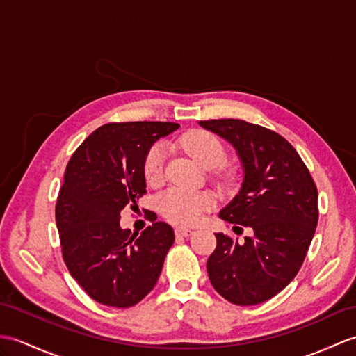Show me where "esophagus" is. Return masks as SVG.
<instances>
[{
  "mask_svg": "<svg viewBox=\"0 0 356 356\" xmlns=\"http://www.w3.org/2000/svg\"><path fill=\"white\" fill-rule=\"evenodd\" d=\"M194 234L193 229H188V227H177L176 229V235L179 236H191Z\"/></svg>",
  "mask_w": 356,
  "mask_h": 356,
  "instance_id": "1",
  "label": "esophagus"
}]
</instances>
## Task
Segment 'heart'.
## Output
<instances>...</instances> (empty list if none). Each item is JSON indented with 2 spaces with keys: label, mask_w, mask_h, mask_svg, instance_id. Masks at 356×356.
<instances>
[{
  "label": "heart",
  "mask_w": 356,
  "mask_h": 356,
  "mask_svg": "<svg viewBox=\"0 0 356 356\" xmlns=\"http://www.w3.org/2000/svg\"><path fill=\"white\" fill-rule=\"evenodd\" d=\"M180 145L206 170L217 168L226 161V150L221 140L208 131H189L180 139ZM168 150L165 144H156L148 152L144 172L148 184L156 185L163 179ZM213 198L209 194L188 191L184 188H171L159 200V208L165 218L177 225H194L202 213L212 208Z\"/></svg>",
  "instance_id": "heart-1"
}]
</instances>
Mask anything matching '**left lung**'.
Returning <instances> with one entry per match:
<instances>
[{
	"mask_svg": "<svg viewBox=\"0 0 356 356\" xmlns=\"http://www.w3.org/2000/svg\"><path fill=\"white\" fill-rule=\"evenodd\" d=\"M198 124L226 139L243 167L239 193L220 218L253 232L241 244L216 234L217 247L206 266L209 280L230 303H262L302 267L318 221L316 184L299 153L276 131L230 118Z\"/></svg>",
	"mask_w": 356,
	"mask_h": 356,
	"instance_id": "1",
	"label": "left lung"
}]
</instances>
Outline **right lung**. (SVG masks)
<instances>
[{"label": "right lung", "mask_w": 356, "mask_h": 356, "mask_svg": "<svg viewBox=\"0 0 356 356\" xmlns=\"http://www.w3.org/2000/svg\"><path fill=\"white\" fill-rule=\"evenodd\" d=\"M177 129L176 122L104 124L68 162L56 203L57 230L71 276L98 303L134 307L158 282L175 230L158 221L131 235L120 218L145 193L152 145Z\"/></svg>", "instance_id": "right-lung-1"}]
</instances>
